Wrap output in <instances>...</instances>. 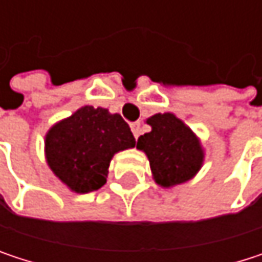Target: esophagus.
<instances>
[{
    "label": "esophagus",
    "instance_id": "34e87169",
    "mask_svg": "<svg viewBox=\"0 0 262 262\" xmlns=\"http://www.w3.org/2000/svg\"><path fill=\"white\" fill-rule=\"evenodd\" d=\"M130 127H132V132H133V136H135V138H138V136L141 135V123H139V121L132 123Z\"/></svg>",
    "mask_w": 262,
    "mask_h": 262
}]
</instances>
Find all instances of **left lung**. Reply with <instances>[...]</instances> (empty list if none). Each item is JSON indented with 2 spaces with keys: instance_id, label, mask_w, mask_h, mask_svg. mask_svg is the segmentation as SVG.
Instances as JSON below:
<instances>
[{
  "instance_id": "left-lung-1",
  "label": "left lung",
  "mask_w": 262,
  "mask_h": 262,
  "mask_svg": "<svg viewBox=\"0 0 262 262\" xmlns=\"http://www.w3.org/2000/svg\"><path fill=\"white\" fill-rule=\"evenodd\" d=\"M147 124L151 132L138 138L136 148L147 155L155 182L170 188L192 179L205 158L194 132L170 112L150 117Z\"/></svg>"
}]
</instances>
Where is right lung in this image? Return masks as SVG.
<instances>
[{
  "label": "right lung",
  "instance_id": "add662e5",
  "mask_svg": "<svg viewBox=\"0 0 262 262\" xmlns=\"http://www.w3.org/2000/svg\"><path fill=\"white\" fill-rule=\"evenodd\" d=\"M135 147L129 124L120 114L83 106L56 123L45 136L51 171L71 191L86 194L106 183L115 153Z\"/></svg>",
  "mask_w": 262,
  "mask_h": 262
}]
</instances>
